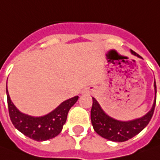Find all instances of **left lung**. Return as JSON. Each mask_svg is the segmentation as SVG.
I'll return each mask as SVG.
<instances>
[{"instance_id":"left-lung-1","label":"left lung","mask_w":160,"mask_h":160,"mask_svg":"<svg viewBox=\"0 0 160 160\" xmlns=\"http://www.w3.org/2000/svg\"><path fill=\"white\" fill-rule=\"evenodd\" d=\"M132 55L141 58V56L131 50ZM154 91L155 98L151 108L145 114L144 116L129 120V121H121L108 116L101 107L99 102L92 98V107L91 109V120L92 127L99 135L103 138L112 141V142H126L129 139L132 138L141 131H142L149 122L151 121L154 108L156 105V93L157 87L156 82H154Z\"/></svg>"}]
</instances>
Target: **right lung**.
I'll return each instance as SVG.
<instances>
[{
    "instance_id": "right-lung-1",
    "label": "right lung",
    "mask_w": 160,
    "mask_h": 160,
    "mask_svg": "<svg viewBox=\"0 0 160 160\" xmlns=\"http://www.w3.org/2000/svg\"><path fill=\"white\" fill-rule=\"evenodd\" d=\"M6 93L12 124L23 134L37 142L54 138L61 132L69 109L78 100V96H75L61 102L50 113L42 117H33L20 112L11 102L8 89H6Z\"/></svg>"
}]
</instances>
